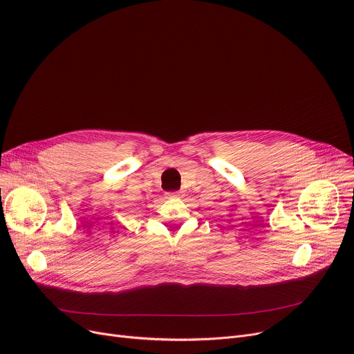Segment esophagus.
<instances>
[{"instance_id":"esophagus-1","label":"esophagus","mask_w":354,"mask_h":354,"mask_svg":"<svg viewBox=\"0 0 354 354\" xmlns=\"http://www.w3.org/2000/svg\"><path fill=\"white\" fill-rule=\"evenodd\" d=\"M179 195H180V194H179V192H174V194H171V195H169V196H179Z\"/></svg>"}]
</instances>
